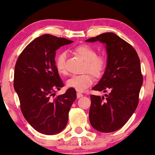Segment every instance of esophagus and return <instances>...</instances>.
<instances>
[{"label":"esophagus","instance_id":"34e87169","mask_svg":"<svg viewBox=\"0 0 155 155\" xmlns=\"http://www.w3.org/2000/svg\"><path fill=\"white\" fill-rule=\"evenodd\" d=\"M76 96H77V98H80L81 97H82L83 95L81 93H80V92H77V94H76Z\"/></svg>","mask_w":155,"mask_h":155}]
</instances>
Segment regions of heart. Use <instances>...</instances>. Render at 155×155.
Here are the masks:
<instances>
[{"label": "heart", "mask_w": 155, "mask_h": 155, "mask_svg": "<svg viewBox=\"0 0 155 155\" xmlns=\"http://www.w3.org/2000/svg\"><path fill=\"white\" fill-rule=\"evenodd\" d=\"M75 51L85 61L84 71H89L95 77H101L104 74L107 65V60L104 56H97V50L91 46L84 44L75 49ZM67 54L61 51L55 58V67L60 74H66ZM93 77L89 73L74 75L67 81L68 87L74 89L78 92H83L93 84Z\"/></svg>", "instance_id": "obj_1"}]
</instances>
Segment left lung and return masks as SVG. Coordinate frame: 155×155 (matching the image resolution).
Listing matches in <instances>:
<instances>
[{
    "instance_id": "1",
    "label": "left lung",
    "mask_w": 155,
    "mask_h": 155,
    "mask_svg": "<svg viewBox=\"0 0 155 155\" xmlns=\"http://www.w3.org/2000/svg\"><path fill=\"white\" fill-rule=\"evenodd\" d=\"M100 41L106 46L107 65L97 84L92 90L106 92L103 97L90 95L89 118L97 130L111 133L123 127L136 111L143 84V76L136 51L114 33H105L87 42Z\"/></svg>"
}]
</instances>
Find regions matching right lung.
<instances>
[{"label": "right lung", "instance_id": "add662e5", "mask_svg": "<svg viewBox=\"0 0 155 155\" xmlns=\"http://www.w3.org/2000/svg\"><path fill=\"white\" fill-rule=\"evenodd\" d=\"M73 41L49 34L38 37L19 54L15 65L14 88L27 122L35 130L54 135L65 128L76 92L69 88L55 98L54 92L63 87L55 67V54L62 46Z\"/></svg>", "mask_w": 155, "mask_h": 155}]
</instances>
